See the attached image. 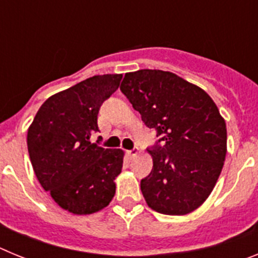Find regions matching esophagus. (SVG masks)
<instances>
[{
    "label": "esophagus",
    "mask_w": 258,
    "mask_h": 258,
    "mask_svg": "<svg viewBox=\"0 0 258 258\" xmlns=\"http://www.w3.org/2000/svg\"><path fill=\"white\" fill-rule=\"evenodd\" d=\"M140 154V150L138 149H133V150H127L126 151V155L129 157H134V156H137V155Z\"/></svg>",
    "instance_id": "obj_1"
}]
</instances>
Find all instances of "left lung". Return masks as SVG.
<instances>
[{
  "label": "left lung",
  "mask_w": 258,
  "mask_h": 258,
  "mask_svg": "<svg viewBox=\"0 0 258 258\" xmlns=\"http://www.w3.org/2000/svg\"><path fill=\"white\" fill-rule=\"evenodd\" d=\"M120 90L161 137L149 150L151 173L141 181L147 206L169 216L191 213L208 199L223 168L225 118L202 88L168 71L125 74Z\"/></svg>",
  "instance_id": "obj_1"
}]
</instances>
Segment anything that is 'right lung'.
I'll return each instance as SVG.
<instances>
[{"instance_id": "1", "label": "right lung", "mask_w": 258, "mask_h": 258, "mask_svg": "<svg viewBox=\"0 0 258 258\" xmlns=\"http://www.w3.org/2000/svg\"><path fill=\"white\" fill-rule=\"evenodd\" d=\"M121 74L89 77L47 98L28 127L27 145L40 184L60 208L86 216L115 197L124 151L90 142L102 103L117 90Z\"/></svg>"}]
</instances>
